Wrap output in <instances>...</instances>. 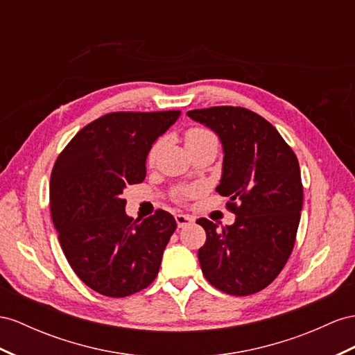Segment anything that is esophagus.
Segmentation results:
<instances>
[{
    "label": "esophagus",
    "mask_w": 355,
    "mask_h": 355,
    "mask_svg": "<svg viewBox=\"0 0 355 355\" xmlns=\"http://www.w3.org/2000/svg\"><path fill=\"white\" fill-rule=\"evenodd\" d=\"M175 220H177L178 228H184V226H189L195 222V217L189 216V214H177Z\"/></svg>",
    "instance_id": "1"
}]
</instances>
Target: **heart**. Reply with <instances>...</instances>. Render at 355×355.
Listing matches in <instances>:
<instances>
[{
    "mask_svg": "<svg viewBox=\"0 0 355 355\" xmlns=\"http://www.w3.org/2000/svg\"><path fill=\"white\" fill-rule=\"evenodd\" d=\"M184 141H186L187 148H192V147H196V145H202V144H208V142L217 144V139H216L214 133L210 132L208 129H204V127H192V129H189L186 132ZM160 145H162L160 141L154 142L151 145V148H150V151L147 154V163H148V165H153L154 160H156L157 153L160 150ZM195 192H196V190L192 189V187L178 189L177 192H175V199H177V201H186L187 198L193 196Z\"/></svg>",
    "mask_w": 355,
    "mask_h": 355,
    "instance_id": "1",
    "label": "heart"
}]
</instances>
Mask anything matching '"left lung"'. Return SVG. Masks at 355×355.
<instances>
[{
    "label": "left lung",
    "instance_id": "8db88e82",
    "mask_svg": "<svg viewBox=\"0 0 355 355\" xmlns=\"http://www.w3.org/2000/svg\"><path fill=\"white\" fill-rule=\"evenodd\" d=\"M187 115L214 130L223 145L217 192L235 222L219 230L201 217L207 240L198 250L202 275L222 293L250 295L275 280L294 249L303 208L295 153L266 118L240 106L193 109Z\"/></svg>",
    "mask_w": 355,
    "mask_h": 355
}]
</instances>
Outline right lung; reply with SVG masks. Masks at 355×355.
I'll return each mask as SVG.
<instances>
[{"label":"right lung","instance_id":"1","mask_svg":"<svg viewBox=\"0 0 355 355\" xmlns=\"http://www.w3.org/2000/svg\"><path fill=\"white\" fill-rule=\"evenodd\" d=\"M180 114H106L80 129L53 165L51 213L61 249L76 276L98 294L123 298L157 276L177 222L165 210L133 220L123 190L142 183L151 145Z\"/></svg>","mask_w":355,"mask_h":355}]
</instances>
